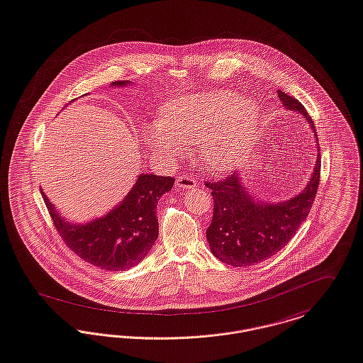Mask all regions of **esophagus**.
Segmentation results:
<instances>
[{
    "label": "esophagus",
    "mask_w": 363,
    "mask_h": 363,
    "mask_svg": "<svg viewBox=\"0 0 363 363\" xmlns=\"http://www.w3.org/2000/svg\"><path fill=\"white\" fill-rule=\"evenodd\" d=\"M176 186L183 190H190L197 186V182L193 174H182L176 179Z\"/></svg>",
    "instance_id": "1"
}]
</instances>
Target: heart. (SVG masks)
Here are the masks:
<instances>
[{"label": "heart", "mask_w": 363, "mask_h": 363, "mask_svg": "<svg viewBox=\"0 0 363 363\" xmlns=\"http://www.w3.org/2000/svg\"><path fill=\"white\" fill-rule=\"evenodd\" d=\"M259 119L257 101L233 90H211L170 99L145 138L162 154H177L180 145L197 144L203 165L228 172L248 150Z\"/></svg>", "instance_id": "heart-1"}]
</instances>
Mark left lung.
I'll list each match as a JSON object with an SVG mask.
<instances>
[{
    "label": "left lung",
    "instance_id": "obj_1",
    "mask_svg": "<svg viewBox=\"0 0 363 363\" xmlns=\"http://www.w3.org/2000/svg\"><path fill=\"white\" fill-rule=\"evenodd\" d=\"M277 94L289 111L305 116L318 140L315 123L303 105L284 91L277 90ZM319 180L320 154L305 190L284 202L255 201L242 186L238 173H230L219 182H206L213 198V216L206 229L212 254L234 267L259 264L277 254L308 218Z\"/></svg>",
    "mask_w": 363,
    "mask_h": 363
}]
</instances>
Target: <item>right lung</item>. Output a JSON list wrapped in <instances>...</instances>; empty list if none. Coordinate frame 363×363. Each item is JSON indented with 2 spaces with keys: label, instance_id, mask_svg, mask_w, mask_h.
<instances>
[{
  "label": "right lung",
  "instance_id": "add662e5",
  "mask_svg": "<svg viewBox=\"0 0 363 363\" xmlns=\"http://www.w3.org/2000/svg\"><path fill=\"white\" fill-rule=\"evenodd\" d=\"M119 80L111 86H126ZM174 179L170 176L140 174L129 194L105 216L84 225L65 220L41 190L54 228L66 245L82 259L105 270H123L140 264L155 240L160 225L157 205L170 191Z\"/></svg>",
  "mask_w": 363,
  "mask_h": 363
}]
</instances>
